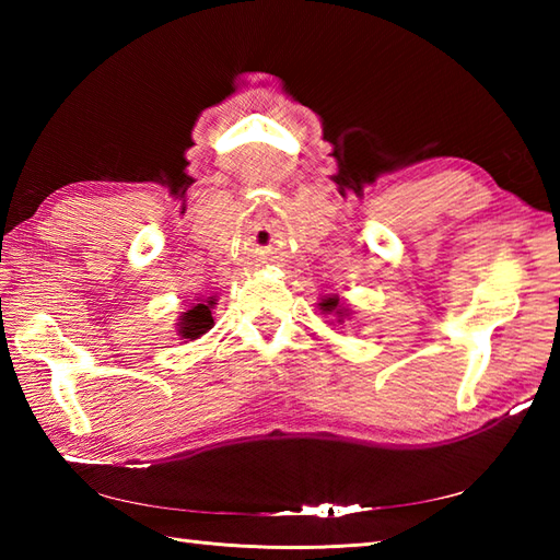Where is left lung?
<instances>
[{
  "label": "left lung",
  "mask_w": 560,
  "mask_h": 560,
  "mask_svg": "<svg viewBox=\"0 0 560 560\" xmlns=\"http://www.w3.org/2000/svg\"><path fill=\"white\" fill-rule=\"evenodd\" d=\"M319 305H323L325 311H335V307L339 305V301H337V299H327V301H323ZM337 313H339V311H337ZM339 315H341V313H339Z\"/></svg>",
  "instance_id": "left-lung-1"
}]
</instances>
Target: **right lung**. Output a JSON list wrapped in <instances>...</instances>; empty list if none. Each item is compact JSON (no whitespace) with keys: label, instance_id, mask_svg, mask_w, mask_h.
Listing matches in <instances>:
<instances>
[{"label":"right lung","instance_id":"right-lung-1","mask_svg":"<svg viewBox=\"0 0 560 560\" xmlns=\"http://www.w3.org/2000/svg\"><path fill=\"white\" fill-rule=\"evenodd\" d=\"M211 307H213V301L195 303L192 307H189V311L183 315V323H180L183 339H197V337L205 335L207 329L213 327Z\"/></svg>","mask_w":560,"mask_h":560}]
</instances>
